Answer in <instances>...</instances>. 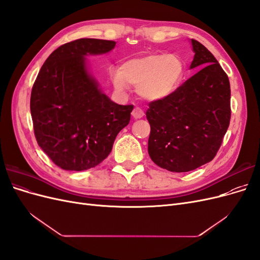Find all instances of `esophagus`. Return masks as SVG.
<instances>
[{"instance_id": "1", "label": "esophagus", "mask_w": 260, "mask_h": 260, "mask_svg": "<svg viewBox=\"0 0 260 260\" xmlns=\"http://www.w3.org/2000/svg\"><path fill=\"white\" fill-rule=\"evenodd\" d=\"M131 115L133 118H136V119H140V118H142L144 116V112H143V109H141L140 107H135Z\"/></svg>"}]
</instances>
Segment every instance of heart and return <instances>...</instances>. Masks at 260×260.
Returning <instances> with one entry per match:
<instances>
[{
	"instance_id": "heart-1",
	"label": "heart",
	"mask_w": 260,
	"mask_h": 260,
	"mask_svg": "<svg viewBox=\"0 0 260 260\" xmlns=\"http://www.w3.org/2000/svg\"><path fill=\"white\" fill-rule=\"evenodd\" d=\"M185 65L176 54H149L132 58L111 74L115 89L124 92L128 84L148 102H158L175 93L183 79Z\"/></svg>"
}]
</instances>
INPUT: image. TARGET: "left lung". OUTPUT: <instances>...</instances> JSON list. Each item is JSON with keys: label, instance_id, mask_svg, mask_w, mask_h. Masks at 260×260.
<instances>
[{"label": "left lung", "instance_id": "left-lung-1", "mask_svg": "<svg viewBox=\"0 0 260 260\" xmlns=\"http://www.w3.org/2000/svg\"><path fill=\"white\" fill-rule=\"evenodd\" d=\"M190 68H202L167 99L151 102L148 155L160 168L186 172L214 159L231 118L230 82L205 46L192 39Z\"/></svg>", "mask_w": 260, "mask_h": 260}]
</instances>
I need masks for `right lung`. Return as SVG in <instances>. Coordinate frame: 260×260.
I'll use <instances>...</instances> for the list:
<instances>
[{
  "instance_id": "1",
  "label": "right lung",
  "mask_w": 260,
  "mask_h": 260,
  "mask_svg": "<svg viewBox=\"0 0 260 260\" xmlns=\"http://www.w3.org/2000/svg\"><path fill=\"white\" fill-rule=\"evenodd\" d=\"M115 41L78 39L60 45L44 61L34 83L30 111L37 142L64 170L98 166L130 121L133 105H118L89 74L86 55L112 51Z\"/></svg>"
}]
</instances>
